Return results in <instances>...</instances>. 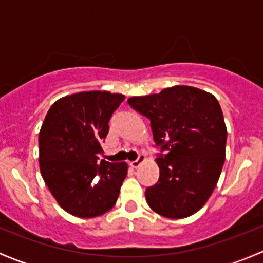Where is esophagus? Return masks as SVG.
Segmentation results:
<instances>
[{
	"label": "esophagus",
	"instance_id": "obj_1",
	"mask_svg": "<svg viewBox=\"0 0 263 263\" xmlns=\"http://www.w3.org/2000/svg\"><path fill=\"white\" fill-rule=\"evenodd\" d=\"M144 159H145V157L143 156V154H139V156H138V158L135 159V161H132L130 163H129V164H130V166L133 167V168H137V167L139 166V164L142 163V162L144 161Z\"/></svg>",
	"mask_w": 263,
	"mask_h": 263
}]
</instances>
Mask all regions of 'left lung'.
Instances as JSON below:
<instances>
[{
  "mask_svg": "<svg viewBox=\"0 0 263 263\" xmlns=\"http://www.w3.org/2000/svg\"><path fill=\"white\" fill-rule=\"evenodd\" d=\"M128 104L149 119L159 149V178L145 190L148 205L166 218L192 215L212 195L226 161L227 128L218 100L199 88L173 86L130 97Z\"/></svg>",
  "mask_w": 263,
  "mask_h": 263,
  "instance_id": "left-lung-1",
  "label": "left lung"
}]
</instances>
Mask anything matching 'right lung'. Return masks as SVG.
<instances>
[{
    "label": "right lung",
    "mask_w": 263,
    "mask_h": 263,
    "mask_svg": "<svg viewBox=\"0 0 263 263\" xmlns=\"http://www.w3.org/2000/svg\"><path fill=\"white\" fill-rule=\"evenodd\" d=\"M125 96L105 91L74 93L51 105L39 134L40 172L54 199L78 218L109 212L128 167L100 159L109 121Z\"/></svg>",
    "instance_id": "1"
}]
</instances>
